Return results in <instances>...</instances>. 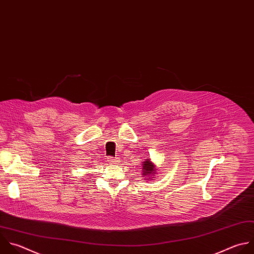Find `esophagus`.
<instances>
[{
    "label": "esophagus",
    "instance_id": "obj_1",
    "mask_svg": "<svg viewBox=\"0 0 254 254\" xmlns=\"http://www.w3.org/2000/svg\"><path fill=\"white\" fill-rule=\"evenodd\" d=\"M118 161H119V159L117 157H113V156L108 157V162L111 164H116V163H118Z\"/></svg>",
    "mask_w": 254,
    "mask_h": 254
}]
</instances>
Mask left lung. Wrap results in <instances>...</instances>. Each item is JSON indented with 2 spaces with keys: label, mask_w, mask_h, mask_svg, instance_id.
<instances>
[{
  "label": "left lung",
  "mask_w": 254,
  "mask_h": 254,
  "mask_svg": "<svg viewBox=\"0 0 254 254\" xmlns=\"http://www.w3.org/2000/svg\"><path fill=\"white\" fill-rule=\"evenodd\" d=\"M154 165L151 163L150 159L147 158V160H145L143 162V165H142V173H143V176H148V175H152L154 173Z\"/></svg>",
  "instance_id": "8db88e82"
}]
</instances>
